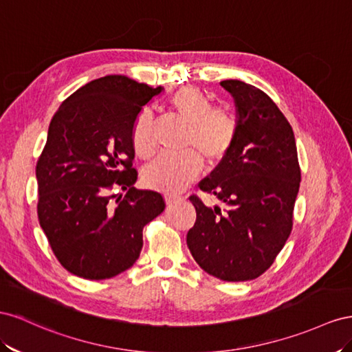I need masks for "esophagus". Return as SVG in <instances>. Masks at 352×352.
Returning a JSON list of instances; mask_svg holds the SVG:
<instances>
[{
    "instance_id": "esophagus-1",
    "label": "esophagus",
    "mask_w": 352,
    "mask_h": 352,
    "mask_svg": "<svg viewBox=\"0 0 352 352\" xmlns=\"http://www.w3.org/2000/svg\"><path fill=\"white\" fill-rule=\"evenodd\" d=\"M182 199H183L182 196H177V195H166L165 202H166V205H173V204L178 202V200H182Z\"/></svg>"
}]
</instances>
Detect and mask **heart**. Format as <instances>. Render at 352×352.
<instances>
[{
  "mask_svg": "<svg viewBox=\"0 0 352 352\" xmlns=\"http://www.w3.org/2000/svg\"><path fill=\"white\" fill-rule=\"evenodd\" d=\"M175 113L190 125L187 144L196 147L206 162L219 164L232 148L237 135V119L224 106H212L206 93L197 87H183L169 98ZM131 142L134 152L148 159L156 150L155 120L148 109H143L134 120ZM202 169V157L196 150L179 155H160L143 173L147 187L177 193L187 187Z\"/></svg>",
  "mask_w": 352,
  "mask_h": 352,
  "instance_id": "1",
  "label": "heart"
}]
</instances>
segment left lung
Masks as SVG:
<instances>
[{
  "label": "left lung",
  "mask_w": 352,
  "mask_h": 352,
  "mask_svg": "<svg viewBox=\"0 0 352 352\" xmlns=\"http://www.w3.org/2000/svg\"><path fill=\"white\" fill-rule=\"evenodd\" d=\"M219 84L234 98L237 135L199 187L226 208L190 196L196 223L187 246L208 274L246 282L270 268L292 232L300 169L292 126L273 100L237 79Z\"/></svg>",
  "instance_id": "1"
}]
</instances>
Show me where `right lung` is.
Masks as SVG:
<instances>
[{"label": "right lung", "mask_w": 352, "mask_h": 352, "mask_svg": "<svg viewBox=\"0 0 352 352\" xmlns=\"http://www.w3.org/2000/svg\"><path fill=\"white\" fill-rule=\"evenodd\" d=\"M162 87L107 75L69 96L48 126L36 162L38 219L58 263L87 280L115 277L133 267L143 228L165 200L138 190L133 125ZM124 189L125 197L114 195Z\"/></svg>", "instance_id": "add662e5"}]
</instances>
